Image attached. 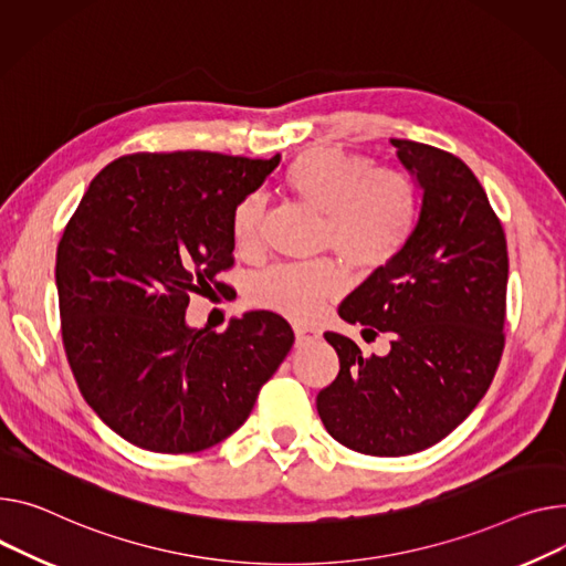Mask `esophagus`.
I'll use <instances>...</instances> for the list:
<instances>
[{
    "label": "esophagus",
    "mask_w": 566,
    "mask_h": 566,
    "mask_svg": "<svg viewBox=\"0 0 566 566\" xmlns=\"http://www.w3.org/2000/svg\"><path fill=\"white\" fill-rule=\"evenodd\" d=\"M295 344L297 346H307V344H314L316 338L321 336V329L316 327H310V325H295Z\"/></svg>",
    "instance_id": "esophagus-1"
}]
</instances>
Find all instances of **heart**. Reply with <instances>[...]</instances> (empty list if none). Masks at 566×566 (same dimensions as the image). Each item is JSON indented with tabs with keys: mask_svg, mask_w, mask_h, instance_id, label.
Segmentation results:
<instances>
[{
	"mask_svg": "<svg viewBox=\"0 0 566 566\" xmlns=\"http://www.w3.org/2000/svg\"><path fill=\"white\" fill-rule=\"evenodd\" d=\"M289 191L325 213L323 248L334 250L348 269L373 275L405 248L417 196L409 175L394 166H373L364 155L342 147H310L286 170ZM266 198L245 196L232 213L239 252H254L263 241ZM344 289V271L334 261L280 263L254 275L250 303L291 321H314Z\"/></svg>",
	"mask_w": 566,
	"mask_h": 566,
	"instance_id": "1",
	"label": "heart"
}]
</instances>
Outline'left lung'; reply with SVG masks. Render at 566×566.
I'll use <instances>...</instances> for the list:
<instances>
[{
    "instance_id": "left-lung-1",
    "label": "left lung",
    "mask_w": 566,
    "mask_h": 566,
    "mask_svg": "<svg viewBox=\"0 0 566 566\" xmlns=\"http://www.w3.org/2000/svg\"><path fill=\"white\" fill-rule=\"evenodd\" d=\"M417 175V230L387 269L338 307L364 338L391 334L385 357L325 332L338 375L316 398L325 430L375 458L419 453L453 432L492 385L505 348L507 241L471 168L446 149L391 140Z\"/></svg>"
}]
</instances>
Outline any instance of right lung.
<instances>
[{
  "instance_id": "1",
  "label": "right lung",
  "mask_w": 566,
  "mask_h": 566,
  "mask_svg": "<svg viewBox=\"0 0 566 566\" xmlns=\"http://www.w3.org/2000/svg\"><path fill=\"white\" fill-rule=\"evenodd\" d=\"M280 164L134 153L97 172L56 250L67 364L84 400L129 443L200 453L243 426L295 336L273 312L224 332L184 321L191 293H228L232 213Z\"/></svg>"
}]
</instances>
